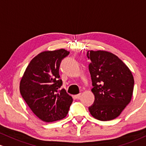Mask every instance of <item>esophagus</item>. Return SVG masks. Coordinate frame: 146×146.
I'll list each match as a JSON object with an SVG mask.
<instances>
[{
	"instance_id": "obj_1",
	"label": "esophagus",
	"mask_w": 146,
	"mask_h": 146,
	"mask_svg": "<svg viewBox=\"0 0 146 146\" xmlns=\"http://www.w3.org/2000/svg\"><path fill=\"white\" fill-rule=\"evenodd\" d=\"M81 93H80V94L75 95L74 97H75V99H78L80 97H81Z\"/></svg>"
}]
</instances>
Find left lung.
I'll use <instances>...</instances> for the list:
<instances>
[{"label":"left lung","mask_w":146,"mask_h":146,"mask_svg":"<svg viewBox=\"0 0 146 146\" xmlns=\"http://www.w3.org/2000/svg\"><path fill=\"white\" fill-rule=\"evenodd\" d=\"M94 95L89 111L95 119L110 121L119 117L132 99L134 78L119 57L106 51H88Z\"/></svg>","instance_id":"8db88e82"}]
</instances>
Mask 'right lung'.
Masks as SVG:
<instances>
[{"mask_svg":"<svg viewBox=\"0 0 146 146\" xmlns=\"http://www.w3.org/2000/svg\"><path fill=\"white\" fill-rule=\"evenodd\" d=\"M69 54L64 49L41 52L31 60L21 81V96L34 114L45 122L65 118L73 101L60 89V64Z\"/></svg>","mask_w":146,"mask_h":146,"instance_id":"add662e5","label":"right lung"}]
</instances>
